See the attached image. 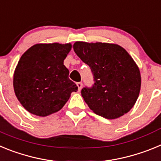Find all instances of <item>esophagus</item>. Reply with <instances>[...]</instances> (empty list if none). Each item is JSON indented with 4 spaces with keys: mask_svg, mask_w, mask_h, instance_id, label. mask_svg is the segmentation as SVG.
Instances as JSON below:
<instances>
[{
    "mask_svg": "<svg viewBox=\"0 0 161 161\" xmlns=\"http://www.w3.org/2000/svg\"><path fill=\"white\" fill-rule=\"evenodd\" d=\"M76 85H77L78 87V90H80L82 88V82H77V83H76Z\"/></svg>",
    "mask_w": 161,
    "mask_h": 161,
    "instance_id": "obj_1",
    "label": "esophagus"
}]
</instances>
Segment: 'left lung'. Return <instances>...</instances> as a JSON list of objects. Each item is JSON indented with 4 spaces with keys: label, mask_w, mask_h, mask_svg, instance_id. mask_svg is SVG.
<instances>
[{
    "label": "left lung",
    "mask_w": 161,
    "mask_h": 161,
    "mask_svg": "<svg viewBox=\"0 0 161 161\" xmlns=\"http://www.w3.org/2000/svg\"><path fill=\"white\" fill-rule=\"evenodd\" d=\"M74 52L89 66L94 84L81 89L90 109L108 119L130 111L141 86L140 72L131 56L117 44L76 42Z\"/></svg>",
    "instance_id": "obj_1"
}]
</instances>
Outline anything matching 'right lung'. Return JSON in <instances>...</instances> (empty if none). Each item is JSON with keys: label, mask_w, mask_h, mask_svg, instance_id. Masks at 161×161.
Instances as JSON below:
<instances>
[{"label": "right lung", "mask_w": 161, "mask_h": 161, "mask_svg": "<svg viewBox=\"0 0 161 161\" xmlns=\"http://www.w3.org/2000/svg\"><path fill=\"white\" fill-rule=\"evenodd\" d=\"M72 44L39 43L26 51L14 75V89L20 103L30 113L45 117L59 111L76 92L64 60Z\"/></svg>", "instance_id": "right-lung-1"}]
</instances>
